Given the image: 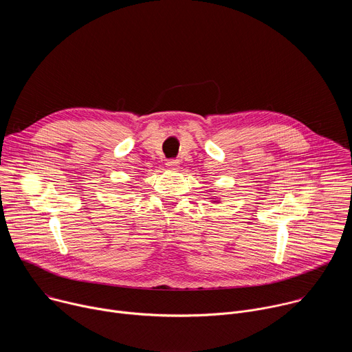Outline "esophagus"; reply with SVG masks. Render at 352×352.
<instances>
[{"label":"esophagus","instance_id":"esophagus-1","mask_svg":"<svg viewBox=\"0 0 352 352\" xmlns=\"http://www.w3.org/2000/svg\"><path fill=\"white\" fill-rule=\"evenodd\" d=\"M166 166H167L168 168H171V170H177V168L179 167V162H178V160H174V159H171V160H167Z\"/></svg>","mask_w":352,"mask_h":352}]
</instances>
